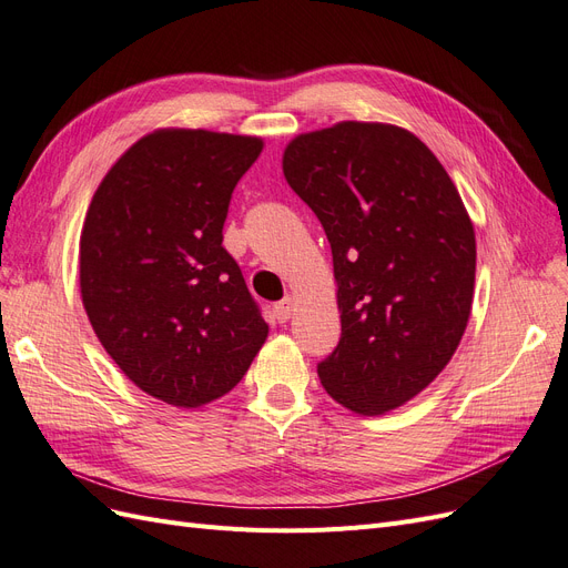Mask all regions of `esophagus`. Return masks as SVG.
<instances>
[{"label":"esophagus","mask_w":568,"mask_h":568,"mask_svg":"<svg viewBox=\"0 0 568 568\" xmlns=\"http://www.w3.org/2000/svg\"><path fill=\"white\" fill-rule=\"evenodd\" d=\"M294 313H296V301L291 298V296H286L284 301H280L277 305H274V317H277L280 322H288Z\"/></svg>","instance_id":"1"}]
</instances>
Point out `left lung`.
I'll return each instance as SVG.
<instances>
[{
  "label": "left lung",
  "instance_id": "obj_1",
  "mask_svg": "<svg viewBox=\"0 0 568 568\" xmlns=\"http://www.w3.org/2000/svg\"><path fill=\"white\" fill-rule=\"evenodd\" d=\"M282 168L332 244L341 341L320 382L355 415H386L436 379L467 329L471 217L432 149L398 125L298 134Z\"/></svg>",
  "mask_w": 568,
  "mask_h": 568
}]
</instances>
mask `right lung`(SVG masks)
Listing matches in <instances>:
<instances>
[{
    "label": "right lung",
    "instance_id": "1",
    "mask_svg": "<svg viewBox=\"0 0 568 568\" xmlns=\"http://www.w3.org/2000/svg\"><path fill=\"white\" fill-rule=\"evenodd\" d=\"M261 136L161 128L101 180L80 234V296L128 379L173 407L230 393L270 326L222 248L236 182Z\"/></svg>",
    "mask_w": 568,
    "mask_h": 568
}]
</instances>
